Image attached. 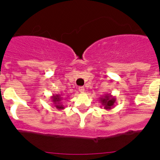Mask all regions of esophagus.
I'll return each mask as SVG.
<instances>
[{
	"instance_id": "1",
	"label": "esophagus",
	"mask_w": 160,
	"mask_h": 160,
	"mask_svg": "<svg viewBox=\"0 0 160 160\" xmlns=\"http://www.w3.org/2000/svg\"><path fill=\"white\" fill-rule=\"evenodd\" d=\"M84 90H85V89L83 87H80V88H79V91H80V93H83V92H84Z\"/></svg>"
}]
</instances>
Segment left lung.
Wrapping results in <instances>:
<instances>
[{"label": "left lung", "instance_id": "left-lung-1", "mask_svg": "<svg viewBox=\"0 0 160 160\" xmlns=\"http://www.w3.org/2000/svg\"><path fill=\"white\" fill-rule=\"evenodd\" d=\"M99 101H101V105L104 106V109H106V110H111L114 107V104H115L116 99L111 94L106 93L103 97L100 98Z\"/></svg>", "mask_w": 160, "mask_h": 160}]
</instances>
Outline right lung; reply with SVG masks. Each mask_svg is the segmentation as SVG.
<instances>
[{"instance_id":"1","label":"right lung","mask_w":160,"mask_h":160,"mask_svg":"<svg viewBox=\"0 0 160 160\" xmlns=\"http://www.w3.org/2000/svg\"><path fill=\"white\" fill-rule=\"evenodd\" d=\"M51 99L52 102L53 103V104H54L55 107L56 108V109H58V110H62V109L65 108L64 106L62 105V102H61L62 98H61V95L59 94V93L55 95L53 94L52 96L51 97Z\"/></svg>"}]
</instances>
